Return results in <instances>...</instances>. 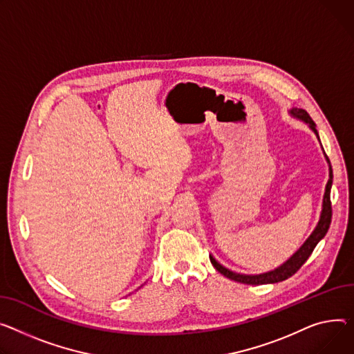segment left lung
Masks as SVG:
<instances>
[{
    "instance_id": "left-lung-1",
    "label": "left lung",
    "mask_w": 354,
    "mask_h": 354,
    "mask_svg": "<svg viewBox=\"0 0 354 354\" xmlns=\"http://www.w3.org/2000/svg\"><path fill=\"white\" fill-rule=\"evenodd\" d=\"M292 115L300 118L304 122H308L310 125V128L315 131V133L317 135V129H316V124L313 122V120L310 118V115L306 112L304 109H292ZM319 138V135H317ZM327 158V156H326ZM327 162L330 163L327 158ZM330 172H328V182L326 185V192H324V198H323V210H322V215H320V221L316 226V229L313 230V233L309 236V239L303 243V246L289 259L288 262H285L280 268L263 273V274H241L236 272H232L226 268H223L221 263H218L214 257L209 256L210 259V263L214 265V268L222 273L225 277L234 280V281H239V283H245V285H268V283H277V281H283L286 279H289L290 276H293L303 265L304 262L308 261L309 256L313 253L316 245L324 238V234L327 233L328 227H330L332 223V202H330V189H332V183H333V171L332 167H328Z\"/></svg>"
}]
</instances>
